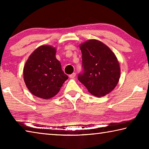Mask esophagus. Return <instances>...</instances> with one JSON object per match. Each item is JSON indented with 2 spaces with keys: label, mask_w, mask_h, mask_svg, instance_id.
Returning a JSON list of instances; mask_svg holds the SVG:
<instances>
[{
  "label": "esophagus",
  "mask_w": 149,
  "mask_h": 149,
  "mask_svg": "<svg viewBox=\"0 0 149 149\" xmlns=\"http://www.w3.org/2000/svg\"><path fill=\"white\" fill-rule=\"evenodd\" d=\"M75 75H76V74H75V73H73V74H70V75H69V77H70V78H74V77H75Z\"/></svg>",
  "instance_id": "1"
}]
</instances>
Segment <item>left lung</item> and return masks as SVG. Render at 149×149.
<instances>
[{
	"label": "left lung",
	"instance_id": "1",
	"mask_svg": "<svg viewBox=\"0 0 149 149\" xmlns=\"http://www.w3.org/2000/svg\"><path fill=\"white\" fill-rule=\"evenodd\" d=\"M82 53V72L78 80L91 94L100 97L116 86L120 77L119 62L107 45L92 39L80 45Z\"/></svg>",
	"mask_w": 149,
	"mask_h": 149
}]
</instances>
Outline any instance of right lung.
Segmentation results:
<instances>
[{
    "label": "right lung",
    "instance_id": "obj_1",
    "mask_svg": "<svg viewBox=\"0 0 149 149\" xmlns=\"http://www.w3.org/2000/svg\"><path fill=\"white\" fill-rule=\"evenodd\" d=\"M24 79L33 95L41 99L54 97L68 79L60 62L56 58V49L42 45L30 55L24 68Z\"/></svg>",
    "mask_w": 149,
    "mask_h": 149
}]
</instances>
